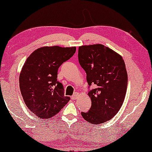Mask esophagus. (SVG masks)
<instances>
[{
	"mask_svg": "<svg viewBox=\"0 0 152 152\" xmlns=\"http://www.w3.org/2000/svg\"><path fill=\"white\" fill-rule=\"evenodd\" d=\"M78 96H79V94H78L77 92H75V94L71 96V99H72V100H76V99L78 98Z\"/></svg>",
	"mask_w": 152,
	"mask_h": 152,
	"instance_id": "esophagus-1",
	"label": "esophagus"
}]
</instances>
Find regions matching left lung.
Returning a JSON list of instances; mask_svg holds the SVG:
<instances>
[{
    "instance_id": "obj_1",
    "label": "left lung",
    "mask_w": 152,
    "mask_h": 152,
    "mask_svg": "<svg viewBox=\"0 0 152 152\" xmlns=\"http://www.w3.org/2000/svg\"><path fill=\"white\" fill-rule=\"evenodd\" d=\"M79 62L87 75L92 101L89 111L81 112L87 122L99 124L110 120L120 111L127 90L128 75L122 56L102 44L79 47Z\"/></svg>"
}]
</instances>
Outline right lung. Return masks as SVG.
I'll return each instance as SVG.
<instances>
[{
	"mask_svg": "<svg viewBox=\"0 0 152 152\" xmlns=\"http://www.w3.org/2000/svg\"><path fill=\"white\" fill-rule=\"evenodd\" d=\"M75 52V47H41L23 65L19 78L21 94L26 105L39 118H52L70 100L57 81L58 69Z\"/></svg>",
	"mask_w": 152,
	"mask_h": 152,
	"instance_id": "add662e5",
	"label": "right lung"
}]
</instances>
